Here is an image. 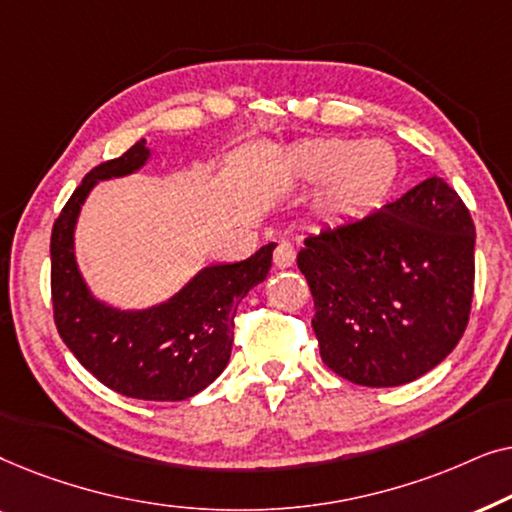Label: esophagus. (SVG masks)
<instances>
[{"mask_svg": "<svg viewBox=\"0 0 512 512\" xmlns=\"http://www.w3.org/2000/svg\"><path fill=\"white\" fill-rule=\"evenodd\" d=\"M277 268H291L293 261H296V249L289 242H279L275 247V256H272Z\"/></svg>", "mask_w": 512, "mask_h": 512, "instance_id": "esophagus-1", "label": "esophagus"}]
</instances>
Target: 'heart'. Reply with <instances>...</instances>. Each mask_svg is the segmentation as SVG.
Wrapping results in <instances>:
<instances>
[{"label":"heart","mask_w":512,"mask_h":512,"mask_svg":"<svg viewBox=\"0 0 512 512\" xmlns=\"http://www.w3.org/2000/svg\"><path fill=\"white\" fill-rule=\"evenodd\" d=\"M296 165L310 179H326L333 173L328 181V202L335 209H356L384 191L394 160L377 142L356 146L345 139H324L300 146Z\"/></svg>","instance_id":"obj_1"}]
</instances>
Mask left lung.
<instances>
[{"label": "left lung", "mask_w": 512, "mask_h": 512, "mask_svg": "<svg viewBox=\"0 0 512 512\" xmlns=\"http://www.w3.org/2000/svg\"><path fill=\"white\" fill-rule=\"evenodd\" d=\"M473 251L471 214L440 177L307 235L298 268L321 361L361 387H398L436 368L466 331Z\"/></svg>", "instance_id": "obj_1"}]
</instances>
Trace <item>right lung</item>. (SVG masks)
Here are the masks:
<instances>
[{"mask_svg": "<svg viewBox=\"0 0 512 512\" xmlns=\"http://www.w3.org/2000/svg\"><path fill=\"white\" fill-rule=\"evenodd\" d=\"M149 158L139 139L121 158L93 167L60 212L51 235L53 317L69 352L104 387L139 401H184L228 366L237 305L268 277L277 244L244 261L205 265L163 303L142 310L104 303L76 263V221L100 181L135 174Z\"/></svg>", "mask_w": 512, "mask_h": 512, "instance_id": "obj_1", "label": "right lung"}]
</instances>
